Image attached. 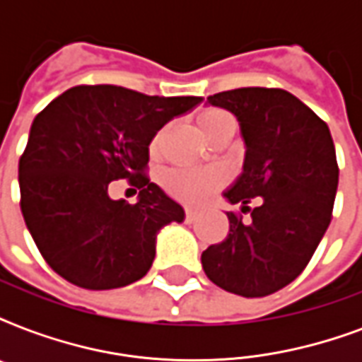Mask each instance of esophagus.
<instances>
[{
	"instance_id": "34e87169",
	"label": "esophagus",
	"mask_w": 362,
	"mask_h": 362,
	"mask_svg": "<svg viewBox=\"0 0 362 362\" xmlns=\"http://www.w3.org/2000/svg\"><path fill=\"white\" fill-rule=\"evenodd\" d=\"M199 212H195V210L192 209H186V223H193V221L197 220Z\"/></svg>"
}]
</instances>
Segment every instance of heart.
<instances>
[{
	"label": "heart",
	"instance_id": "b5f03b06",
	"mask_svg": "<svg viewBox=\"0 0 362 362\" xmlns=\"http://www.w3.org/2000/svg\"><path fill=\"white\" fill-rule=\"evenodd\" d=\"M233 120L231 115H227L226 110L221 109H206L199 115L197 122L201 131L204 133L206 139L218 131L223 124ZM158 135L152 142V150H156L159 144ZM227 176L226 173L218 167L212 169H184V167H176V169L165 170L161 175V186L165 192L173 195L175 199L187 204H201L218 192L223 184H226Z\"/></svg>",
	"mask_w": 362,
	"mask_h": 362
}]
</instances>
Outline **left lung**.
I'll use <instances>...</instances> for the list:
<instances>
[{
	"label": "left lung",
	"instance_id": "left-lung-1",
	"mask_svg": "<svg viewBox=\"0 0 362 362\" xmlns=\"http://www.w3.org/2000/svg\"><path fill=\"white\" fill-rule=\"evenodd\" d=\"M237 116L246 144L242 175L223 197L250 221L227 212L226 240L201 255L204 274L240 297H267L297 278L331 223L338 187L327 124L280 88H238L206 98ZM259 197L258 206L247 204Z\"/></svg>",
	"mask_w": 362,
	"mask_h": 362
}]
</instances>
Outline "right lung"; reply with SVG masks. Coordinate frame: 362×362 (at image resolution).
<instances>
[{"label":"right lung","mask_w":362,"mask_h":362,"mask_svg":"<svg viewBox=\"0 0 362 362\" xmlns=\"http://www.w3.org/2000/svg\"><path fill=\"white\" fill-rule=\"evenodd\" d=\"M203 98H159L122 86H75L35 116L18 161L20 209L42 259L84 289H116L146 274L156 237L184 209L146 176L148 146ZM139 189L112 202L110 181Z\"/></svg>","instance_id":"add662e5"}]
</instances>
